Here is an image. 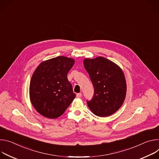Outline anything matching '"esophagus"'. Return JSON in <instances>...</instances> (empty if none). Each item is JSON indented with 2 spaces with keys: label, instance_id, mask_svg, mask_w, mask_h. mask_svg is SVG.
Returning <instances> with one entry per match:
<instances>
[{
  "label": "esophagus",
  "instance_id": "obj_1",
  "mask_svg": "<svg viewBox=\"0 0 159 159\" xmlns=\"http://www.w3.org/2000/svg\"><path fill=\"white\" fill-rule=\"evenodd\" d=\"M81 96H82V94H81V93H77V95H76V97H77V98H80Z\"/></svg>",
  "mask_w": 159,
  "mask_h": 159
}]
</instances>
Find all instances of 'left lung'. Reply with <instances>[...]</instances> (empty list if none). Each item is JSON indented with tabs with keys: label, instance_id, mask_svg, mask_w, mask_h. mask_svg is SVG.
Instances as JSON below:
<instances>
[{
	"label": "left lung",
	"instance_id": "1",
	"mask_svg": "<svg viewBox=\"0 0 159 159\" xmlns=\"http://www.w3.org/2000/svg\"><path fill=\"white\" fill-rule=\"evenodd\" d=\"M83 65L94 87V96L88 107L96 116L107 117L122 106L126 95L127 86L122 69L103 57L85 58Z\"/></svg>",
	"mask_w": 159,
	"mask_h": 159
}]
</instances>
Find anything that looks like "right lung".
Segmentation results:
<instances>
[{
	"instance_id": "add662e5",
	"label": "right lung",
	"mask_w": 159,
	"mask_h": 159,
	"mask_svg": "<svg viewBox=\"0 0 159 159\" xmlns=\"http://www.w3.org/2000/svg\"><path fill=\"white\" fill-rule=\"evenodd\" d=\"M75 61L58 56L42 62L30 84V98L40 114L49 119L62 116L76 97L67 75Z\"/></svg>"
}]
</instances>
